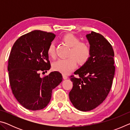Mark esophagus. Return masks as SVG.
Wrapping results in <instances>:
<instances>
[{"label": "esophagus", "mask_w": 130, "mask_h": 130, "mask_svg": "<svg viewBox=\"0 0 130 130\" xmlns=\"http://www.w3.org/2000/svg\"><path fill=\"white\" fill-rule=\"evenodd\" d=\"M62 77H63V78L64 79V80H66V79H67L68 78V77L67 75H65V74H62Z\"/></svg>", "instance_id": "esophagus-1"}]
</instances>
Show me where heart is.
Returning <instances> with one entry per match:
<instances>
[{
  "label": "heart",
  "mask_w": 130,
  "mask_h": 130,
  "mask_svg": "<svg viewBox=\"0 0 130 130\" xmlns=\"http://www.w3.org/2000/svg\"><path fill=\"white\" fill-rule=\"evenodd\" d=\"M63 41L71 47L69 53L70 57L68 58H61L55 62L53 66L54 70L63 74H68L75 67L76 61L79 64L86 63L91 56V48L87 43L80 42L78 37L72 34H67L62 37ZM49 56L54 57L55 45L54 42L50 43L47 48Z\"/></svg>",
  "instance_id": "1"
}]
</instances>
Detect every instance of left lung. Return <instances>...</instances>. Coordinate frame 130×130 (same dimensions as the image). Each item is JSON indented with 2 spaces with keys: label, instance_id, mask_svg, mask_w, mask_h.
I'll use <instances>...</instances> for the list:
<instances>
[{
  "label": "left lung",
  "instance_id": "8db88e82",
  "mask_svg": "<svg viewBox=\"0 0 130 130\" xmlns=\"http://www.w3.org/2000/svg\"><path fill=\"white\" fill-rule=\"evenodd\" d=\"M86 37L91 56L74 72L78 78L70 76L73 86L69 93L72 104L81 111H91L103 102L111 88L115 71L114 52L109 42L93 31Z\"/></svg>",
  "mask_w": 130,
  "mask_h": 130
}]
</instances>
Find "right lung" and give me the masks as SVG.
Wrapping results in <instances>:
<instances>
[{"label": "right lung", "instance_id": "add662e5", "mask_svg": "<svg viewBox=\"0 0 130 130\" xmlns=\"http://www.w3.org/2000/svg\"><path fill=\"white\" fill-rule=\"evenodd\" d=\"M56 35L32 31L19 38L11 51L8 71L13 94L25 108L37 111L47 106L52 90L62 81L60 72H52L41 78L39 71L50 69L47 48Z\"/></svg>", "mask_w": 130, "mask_h": 130}]
</instances>
